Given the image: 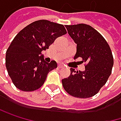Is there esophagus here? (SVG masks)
I'll use <instances>...</instances> for the list:
<instances>
[{
	"label": "esophagus",
	"instance_id": "esophagus-1",
	"mask_svg": "<svg viewBox=\"0 0 121 121\" xmlns=\"http://www.w3.org/2000/svg\"><path fill=\"white\" fill-rule=\"evenodd\" d=\"M58 67H59V68H62V67H63V65L59 64V65H58Z\"/></svg>",
	"mask_w": 121,
	"mask_h": 121
}]
</instances>
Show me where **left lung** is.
<instances>
[{
    "label": "left lung",
    "instance_id": "8db88e82",
    "mask_svg": "<svg viewBox=\"0 0 121 121\" xmlns=\"http://www.w3.org/2000/svg\"><path fill=\"white\" fill-rule=\"evenodd\" d=\"M69 35L77 44L74 59L85 62L84 72L70 68V75L62 80L70 95L87 98L96 95L106 83L113 66V56L108 42L94 28L85 23L66 25Z\"/></svg>",
    "mask_w": 121,
    "mask_h": 121
}]
</instances>
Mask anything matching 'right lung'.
I'll return each instance as SVG.
<instances>
[{
	"mask_svg": "<svg viewBox=\"0 0 121 121\" xmlns=\"http://www.w3.org/2000/svg\"><path fill=\"white\" fill-rule=\"evenodd\" d=\"M67 34L62 24L47 20L36 21L15 36L5 54V67L14 85L31 92L44 85L48 73L57 67L55 61L47 63L41 52L55 39Z\"/></svg>",
	"mask_w": 121,
	"mask_h": 121,
	"instance_id": "obj_1",
	"label": "right lung"
}]
</instances>
